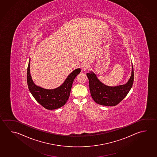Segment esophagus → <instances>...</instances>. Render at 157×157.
Returning a JSON list of instances; mask_svg holds the SVG:
<instances>
[{
    "label": "esophagus",
    "mask_w": 157,
    "mask_h": 157,
    "mask_svg": "<svg viewBox=\"0 0 157 157\" xmlns=\"http://www.w3.org/2000/svg\"><path fill=\"white\" fill-rule=\"evenodd\" d=\"M82 69L83 70V71H86L87 69H89V65L88 64V63H83L82 64Z\"/></svg>",
    "instance_id": "34e87169"
}]
</instances>
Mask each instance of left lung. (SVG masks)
Masks as SVG:
<instances>
[{
    "mask_svg": "<svg viewBox=\"0 0 157 157\" xmlns=\"http://www.w3.org/2000/svg\"><path fill=\"white\" fill-rule=\"evenodd\" d=\"M89 81V89L92 98L98 104L104 106H116L126 96L132 88L134 73L132 63L131 75L127 82L122 85L110 86L99 80L93 71L86 74Z\"/></svg>",
    "mask_w": 157,
    "mask_h": 157,
    "instance_id": "1",
    "label": "left lung"
}]
</instances>
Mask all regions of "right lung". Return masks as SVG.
I'll use <instances>...</instances> for the list:
<instances>
[{
  "label": "right lung",
  "instance_id": "add662e5",
  "mask_svg": "<svg viewBox=\"0 0 157 157\" xmlns=\"http://www.w3.org/2000/svg\"><path fill=\"white\" fill-rule=\"evenodd\" d=\"M81 72V69H75L67 77L63 83L57 88L47 89L36 85L30 74V58L27 71L28 88L36 101L48 110H55L66 104L75 77Z\"/></svg>",
  "mask_w": 157,
  "mask_h": 157
}]
</instances>
